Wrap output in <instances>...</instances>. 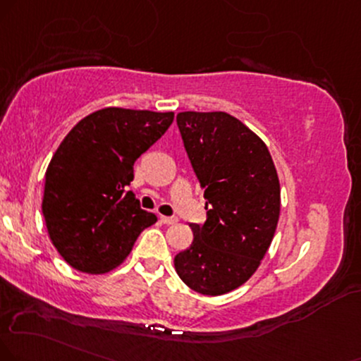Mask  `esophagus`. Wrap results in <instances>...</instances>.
Returning a JSON list of instances; mask_svg holds the SVG:
<instances>
[{
  "label": "esophagus",
  "instance_id": "1",
  "mask_svg": "<svg viewBox=\"0 0 361 361\" xmlns=\"http://www.w3.org/2000/svg\"><path fill=\"white\" fill-rule=\"evenodd\" d=\"M160 222L166 226H171V224H176L177 222V217H167V216H160Z\"/></svg>",
  "mask_w": 361,
  "mask_h": 361
}]
</instances>
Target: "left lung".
<instances>
[{
  "label": "left lung",
  "instance_id": "left-lung-1",
  "mask_svg": "<svg viewBox=\"0 0 361 361\" xmlns=\"http://www.w3.org/2000/svg\"><path fill=\"white\" fill-rule=\"evenodd\" d=\"M177 127L206 199L207 219L173 257L190 289L219 296L255 274L278 226L281 190L271 154L226 112H180Z\"/></svg>",
  "mask_w": 361,
  "mask_h": 361
}]
</instances>
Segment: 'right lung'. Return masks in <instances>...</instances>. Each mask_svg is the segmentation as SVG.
Returning a JSON list of instances; mask_svg holds the SVG:
<instances>
[{
    "label": "right lung",
    "instance_id": "1",
    "mask_svg": "<svg viewBox=\"0 0 361 361\" xmlns=\"http://www.w3.org/2000/svg\"><path fill=\"white\" fill-rule=\"evenodd\" d=\"M172 120L173 112L109 106L80 120L58 147L44 173L42 211L53 246L72 268H117L157 221L127 188L135 160Z\"/></svg>",
    "mask_w": 361,
    "mask_h": 361
}]
</instances>
